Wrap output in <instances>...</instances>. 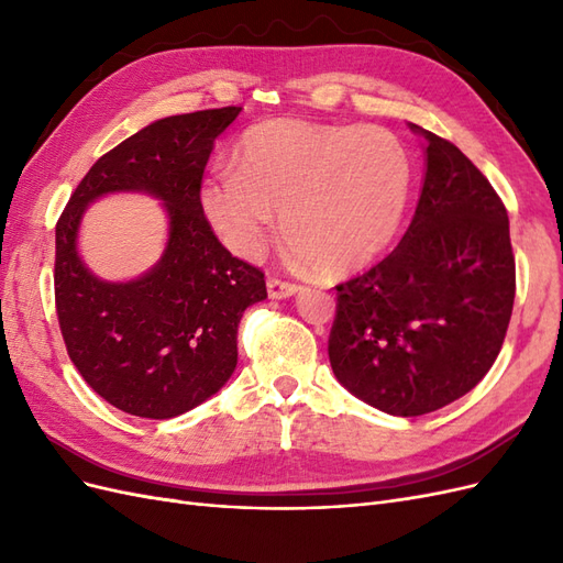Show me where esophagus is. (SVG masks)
Returning <instances> with one entry per match:
<instances>
[{"mask_svg": "<svg viewBox=\"0 0 563 563\" xmlns=\"http://www.w3.org/2000/svg\"><path fill=\"white\" fill-rule=\"evenodd\" d=\"M300 291L298 284H291V282H284V279H277V277H269L267 279V296L272 300H284V298H291Z\"/></svg>", "mask_w": 563, "mask_h": 563, "instance_id": "obj_1", "label": "esophagus"}]
</instances>
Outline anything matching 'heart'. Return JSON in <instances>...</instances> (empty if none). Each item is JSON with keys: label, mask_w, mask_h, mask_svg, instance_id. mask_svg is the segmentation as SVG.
Instances as JSON below:
<instances>
[{"label": "heart", "mask_w": 563, "mask_h": 563, "mask_svg": "<svg viewBox=\"0 0 563 563\" xmlns=\"http://www.w3.org/2000/svg\"><path fill=\"white\" fill-rule=\"evenodd\" d=\"M411 162L395 133L267 119L244 131L234 168L201 183L211 228L240 255L265 246L282 211L286 246L329 277L364 269L395 240Z\"/></svg>", "instance_id": "b5f03b06"}]
</instances>
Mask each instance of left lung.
Masks as SVG:
<instances>
[{
  "label": "left lung",
  "mask_w": 563,
  "mask_h": 563,
  "mask_svg": "<svg viewBox=\"0 0 563 563\" xmlns=\"http://www.w3.org/2000/svg\"><path fill=\"white\" fill-rule=\"evenodd\" d=\"M424 135L411 225L376 267L338 284L329 360L338 383L389 416L432 413L496 362L515 305L505 203L453 143Z\"/></svg>",
  "instance_id": "obj_1"
}]
</instances>
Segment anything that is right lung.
Here are the masks:
<instances>
[{
	"mask_svg": "<svg viewBox=\"0 0 563 563\" xmlns=\"http://www.w3.org/2000/svg\"><path fill=\"white\" fill-rule=\"evenodd\" d=\"M242 108L152 122L100 157L56 225V312L67 354L108 404L166 420L207 401L236 368L244 310L267 298L265 275L218 242L201 211V176L213 143ZM143 191L163 201V258L131 283L96 278L76 251L91 200Z\"/></svg>",
	"mask_w": 563,
	"mask_h": 563,
	"instance_id": "add662e5",
	"label": "right lung"
}]
</instances>
